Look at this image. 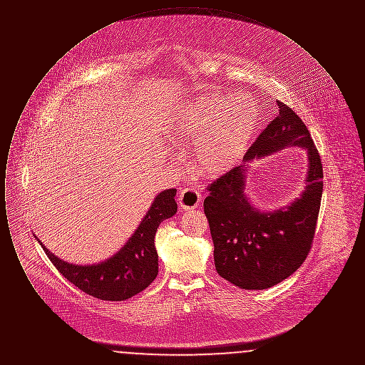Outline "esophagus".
Here are the masks:
<instances>
[{
    "mask_svg": "<svg viewBox=\"0 0 365 365\" xmlns=\"http://www.w3.org/2000/svg\"><path fill=\"white\" fill-rule=\"evenodd\" d=\"M179 207L183 210H189V209L198 208L200 202H201V195L200 192L194 189H185V190L179 192Z\"/></svg>",
    "mask_w": 365,
    "mask_h": 365,
    "instance_id": "34e87169",
    "label": "esophagus"
}]
</instances>
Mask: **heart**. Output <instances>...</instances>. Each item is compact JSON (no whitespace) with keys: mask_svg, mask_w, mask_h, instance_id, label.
<instances>
[{"mask_svg":"<svg viewBox=\"0 0 365 365\" xmlns=\"http://www.w3.org/2000/svg\"><path fill=\"white\" fill-rule=\"evenodd\" d=\"M259 105L249 93L202 94L180 105L167 133L178 145L194 142V170L217 179L231 173L246 155L259 127Z\"/></svg>","mask_w":365,"mask_h":365,"instance_id":"heart-1","label":"heart"}]
</instances>
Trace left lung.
<instances>
[{
    "label": "left lung",
    "mask_w": 365,
    "mask_h": 365,
    "mask_svg": "<svg viewBox=\"0 0 365 365\" xmlns=\"http://www.w3.org/2000/svg\"><path fill=\"white\" fill-rule=\"evenodd\" d=\"M277 104L278 116L250 146L242 165L215 180L204 201L216 271L245 290L272 287L301 267L312 247L323 194L322 160L307 125L292 108ZM293 145L309 155L302 195L275 211L253 207L244 191L248 163Z\"/></svg>",
    "instance_id": "obj_1"
}]
</instances>
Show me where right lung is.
<instances>
[{
	"mask_svg": "<svg viewBox=\"0 0 365 365\" xmlns=\"http://www.w3.org/2000/svg\"><path fill=\"white\" fill-rule=\"evenodd\" d=\"M175 195L176 189L160 191L137 230L120 250L97 264H71L54 256L35 238L58 272L78 289L104 301H124L145 290L156 279L158 256L155 235L160 223L176 213Z\"/></svg>",
	"mask_w": 365,
	"mask_h": 365,
	"instance_id": "1",
	"label": "right lung"
}]
</instances>
